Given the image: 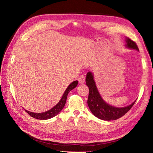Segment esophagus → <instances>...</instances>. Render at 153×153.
Here are the masks:
<instances>
[{
  "mask_svg": "<svg viewBox=\"0 0 153 153\" xmlns=\"http://www.w3.org/2000/svg\"><path fill=\"white\" fill-rule=\"evenodd\" d=\"M78 82L80 83H83L84 82H85V77L84 76H81L79 79H78Z\"/></svg>",
  "mask_w": 153,
  "mask_h": 153,
  "instance_id": "obj_1",
  "label": "esophagus"
}]
</instances>
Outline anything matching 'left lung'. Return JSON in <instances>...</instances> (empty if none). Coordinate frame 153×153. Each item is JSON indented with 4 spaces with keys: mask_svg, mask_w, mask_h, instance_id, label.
<instances>
[{
    "mask_svg": "<svg viewBox=\"0 0 153 153\" xmlns=\"http://www.w3.org/2000/svg\"><path fill=\"white\" fill-rule=\"evenodd\" d=\"M126 47L139 51V48L135 42L129 38H126ZM85 81L86 85L89 89L87 105L93 115L100 120L110 121L121 118L131 109L136 101L135 100L131 105L122 108L112 106L105 102L100 97L93 79V75L90 71L87 74Z\"/></svg>",
    "mask_w": 153,
    "mask_h": 153,
    "instance_id": "8db88e82",
    "label": "left lung"
}]
</instances>
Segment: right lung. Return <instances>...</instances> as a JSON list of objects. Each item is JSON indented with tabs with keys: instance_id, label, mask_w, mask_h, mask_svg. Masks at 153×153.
Wrapping results in <instances>:
<instances>
[{
	"instance_id": "add662e5",
	"label": "right lung",
	"mask_w": 153,
	"mask_h": 153,
	"mask_svg": "<svg viewBox=\"0 0 153 153\" xmlns=\"http://www.w3.org/2000/svg\"><path fill=\"white\" fill-rule=\"evenodd\" d=\"M77 81H74L70 85L67 87V89L65 91L64 93L63 94L62 97L60 100L58 102L56 106H54L53 108L51 110H48L47 112H45L43 113H35V112H31L30 111H27V110H25V111L29 115L31 116L33 118L38 120H45L47 119H50L53 117L57 115L58 113H59L65 106V104L66 102L67 99V96L71 90L74 89L75 87H76L77 85Z\"/></svg>"
}]
</instances>
